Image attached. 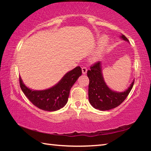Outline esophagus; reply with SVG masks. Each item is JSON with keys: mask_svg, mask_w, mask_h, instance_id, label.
Returning a JSON list of instances; mask_svg holds the SVG:
<instances>
[{"mask_svg": "<svg viewBox=\"0 0 151 151\" xmlns=\"http://www.w3.org/2000/svg\"><path fill=\"white\" fill-rule=\"evenodd\" d=\"M86 72H87V68L85 67V66H84V67L82 68V73H83L84 75L86 74Z\"/></svg>", "mask_w": 151, "mask_h": 151, "instance_id": "obj_1", "label": "esophagus"}]
</instances>
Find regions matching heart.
I'll return each mask as SVG.
<instances>
[{
  "label": "heart",
  "instance_id": "1",
  "mask_svg": "<svg viewBox=\"0 0 151 151\" xmlns=\"http://www.w3.org/2000/svg\"><path fill=\"white\" fill-rule=\"evenodd\" d=\"M107 42H108V38L106 37H104L102 40H101L100 45H99V47L98 50H96V52L93 55V57H92V60H98L100 57L101 56L102 52L104 50V48H106L107 45Z\"/></svg>",
  "mask_w": 151,
  "mask_h": 151
}]
</instances>
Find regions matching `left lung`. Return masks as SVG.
<instances>
[{
	"label": "left lung",
	"instance_id": "left-lung-1",
	"mask_svg": "<svg viewBox=\"0 0 151 151\" xmlns=\"http://www.w3.org/2000/svg\"><path fill=\"white\" fill-rule=\"evenodd\" d=\"M121 37L129 42L124 35H122ZM87 76L89 78V102L94 109L100 111H109L119 106L129 95L134 83L133 81L127 90L122 93L111 90L104 81L100 61L91 65L90 70L87 71Z\"/></svg>",
	"mask_w": 151,
	"mask_h": 151
}]
</instances>
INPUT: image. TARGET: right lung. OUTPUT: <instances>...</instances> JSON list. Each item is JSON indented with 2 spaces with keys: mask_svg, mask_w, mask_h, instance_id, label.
Listing matches in <instances>:
<instances>
[{
  "mask_svg": "<svg viewBox=\"0 0 151 151\" xmlns=\"http://www.w3.org/2000/svg\"><path fill=\"white\" fill-rule=\"evenodd\" d=\"M81 75V68L76 66L66 73L57 85L43 91H34L27 88L20 77L19 83L25 96L35 106L43 111H55L65 106L70 88Z\"/></svg>",
  "mask_w": 151,
  "mask_h": 151,
  "instance_id": "add662e5",
  "label": "right lung"
}]
</instances>
